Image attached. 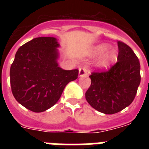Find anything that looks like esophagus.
<instances>
[{"mask_svg": "<svg viewBox=\"0 0 149 149\" xmlns=\"http://www.w3.org/2000/svg\"><path fill=\"white\" fill-rule=\"evenodd\" d=\"M88 75V70L86 67L79 68V77H87Z\"/></svg>", "mask_w": 149, "mask_h": 149, "instance_id": "1", "label": "esophagus"}]
</instances>
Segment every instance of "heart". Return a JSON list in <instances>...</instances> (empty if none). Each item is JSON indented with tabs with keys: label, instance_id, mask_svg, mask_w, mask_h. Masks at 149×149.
Wrapping results in <instances>:
<instances>
[{
	"label": "heart",
	"instance_id": "obj_1",
	"mask_svg": "<svg viewBox=\"0 0 149 149\" xmlns=\"http://www.w3.org/2000/svg\"><path fill=\"white\" fill-rule=\"evenodd\" d=\"M109 48H110V45L108 44L102 43V44H99V45L94 46L91 50V55L93 56H99L102 54L105 53V52H106L98 63V65L100 67H107L111 63H113L117 59V57H118L117 50L112 49H110L107 51Z\"/></svg>",
	"mask_w": 149,
	"mask_h": 149
}]
</instances>
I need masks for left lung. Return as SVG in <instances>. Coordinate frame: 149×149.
I'll list each match as a JSON object with an SVG mask.
<instances>
[{
	"label": "left lung",
	"mask_w": 149,
	"mask_h": 149,
	"mask_svg": "<svg viewBox=\"0 0 149 149\" xmlns=\"http://www.w3.org/2000/svg\"><path fill=\"white\" fill-rule=\"evenodd\" d=\"M116 64L106 72H93L85 93L93 108L105 114L122 111L134 100L141 82L140 63L133 50L118 41Z\"/></svg>",
	"instance_id": "left-lung-1"
}]
</instances>
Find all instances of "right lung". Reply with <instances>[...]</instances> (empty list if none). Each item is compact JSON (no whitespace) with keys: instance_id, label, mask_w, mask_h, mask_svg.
<instances>
[{"instance_id":"obj_1","label":"right lung","mask_w":149,"mask_h":149,"mask_svg":"<svg viewBox=\"0 0 149 149\" xmlns=\"http://www.w3.org/2000/svg\"><path fill=\"white\" fill-rule=\"evenodd\" d=\"M59 44L54 37L33 38L21 46L10 69L11 91L19 104L39 113L55 105L79 70L58 66Z\"/></svg>"}]
</instances>
